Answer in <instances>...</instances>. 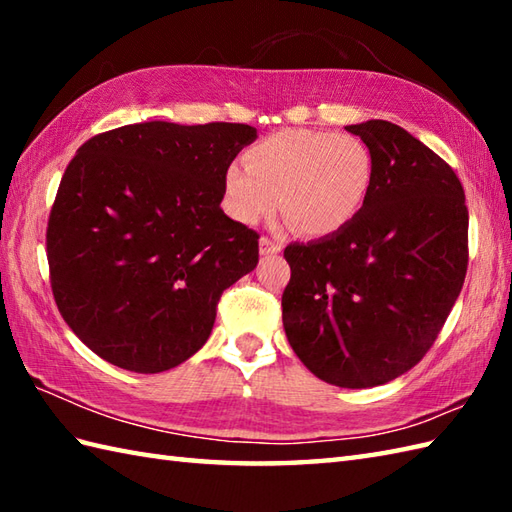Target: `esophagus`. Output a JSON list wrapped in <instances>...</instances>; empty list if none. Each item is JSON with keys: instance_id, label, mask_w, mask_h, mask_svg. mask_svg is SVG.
Listing matches in <instances>:
<instances>
[{"instance_id": "esophagus-1", "label": "esophagus", "mask_w": 512, "mask_h": 512, "mask_svg": "<svg viewBox=\"0 0 512 512\" xmlns=\"http://www.w3.org/2000/svg\"><path fill=\"white\" fill-rule=\"evenodd\" d=\"M281 248H284V246H281V242H277V239H273V237L259 239V253H262L264 257L281 253Z\"/></svg>"}]
</instances>
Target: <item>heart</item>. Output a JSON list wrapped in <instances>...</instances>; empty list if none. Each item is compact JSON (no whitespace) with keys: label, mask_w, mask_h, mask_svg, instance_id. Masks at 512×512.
Segmentation results:
<instances>
[{"label":"heart","mask_w":512,"mask_h":512,"mask_svg":"<svg viewBox=\"0 0 512 512\" xmlns=\"http://www.w3.org/2000/svg\"><path fill=\"white\" fill-rule=\"evenodd\" d=\"M224 171V204L237 222L273 215L281 200L288 220L308 235L339 231L361 211L374 162L361 138L325 129H281Z\"/></svg>","instance_id":"obj_1"}]
</instances>
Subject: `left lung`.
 Here are the masks:
<instances>
[{"instance_id": "left-lung-1", "label": "left lung", "mask_w": 512, "mask_h": 512, "mask_svg": "<svg viewBox=\"0 0 512 512\" xmlns=\"http://www.w3.org/2000/svg\"><path fill=\"white\" fill-rule=\"evenodd\" d=\"M374 162L372 187L332 235L284 250L288 343L347 389L409 372L438 339L469 266V209L455 171L389 121L347 125Z\"/></svg>"}]
</instances>
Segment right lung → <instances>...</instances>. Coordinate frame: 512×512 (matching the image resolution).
Returning <instances> with one entry per match:
<instances>
[{
	"label": "right lung",
	"instance_id": "right-lung-1",
	"mask_svg": "<svg viewBox=\"0 0 512 512\" xmlns=\"http://www.w3.org/2000/svg\"><path fill=\"white\" fill-rule=\"evenodd\" d=\"M255 138L242 123L149 121L76 151L48 220L50 286L103 361L158 374L209 339L222 292L259 262V235L220 209L224 171Z\"/></svg>",
	"mask_w": 512,
	"mask_h": 512
}]
</instances>
